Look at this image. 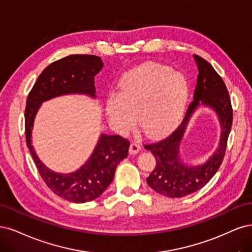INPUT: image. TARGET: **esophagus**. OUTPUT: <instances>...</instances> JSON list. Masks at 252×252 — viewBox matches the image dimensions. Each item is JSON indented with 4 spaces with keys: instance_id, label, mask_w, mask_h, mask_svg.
<instances>
[{
    "instance_id": "1",
    "label": "esophagus",
    "mask_w": 252,
    "mask_h": 252,
    "mask_svg": "<svg viewBox=\"0 0 252 252\" xmlns=\"http://www.w3.org/2000/svg\"><path fill=\"white\" fill-rule=\"evenodd\" d=\"M141 150L140 144L138 142H132L131 145H129V150L128 153L131 154V155H136L137 153H139V151Z\"/></svg>"
}]
</instances>
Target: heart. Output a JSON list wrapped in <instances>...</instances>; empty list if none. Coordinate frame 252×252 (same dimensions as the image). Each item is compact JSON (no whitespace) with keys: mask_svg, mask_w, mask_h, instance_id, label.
<instances>
[{"mask_svg":"<svg viewBox=\"0 0 252 252\" xmlns=\"http://www.w3.org/2000/svg\"><path fill=\"white\" fill-rule=\"evenodd\" d=\"M188 79L165 64L142 63L120 78L118 94L105 101V114L120 134L139 120L142 132L158 139L173 132L181 121L189 101Z\"/></svg>","mask_w":252,"mask_h":252,"instance_id":"1","label":"heart"}]
</instances>
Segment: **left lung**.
Returning <instances> with one entry per match:
<instances>
[{
  "mask_svg": "<svg viewBox=\"0 0 252 252\" xmlns=\"http://www.w3.org/2000/svg\"><path fill=\"white\" fill-rule=\"evenodd\" d=\"M199 74L186 115L176 131L158 143L145 145L156 159V166L147 178L150 188L169 198H181L202 189L218 172L226 151L227 139L232 125V109L228 91L223 79L212 64L198 55H193ZM200 107H207L216 114L221 133L218 148L203 164H185L180 154V145L193 114Z\"/></svg>",
  "mask_w": 252,
  "mask_h": 252,
  "instance_id": "8db88e82",
  "label": "left lung"
}]
</instances>
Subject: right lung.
Here are the masks:
<instances>
[{"label":"right lung","instance_id":"add662e5","mask_svg":"<svg viewBox=\"0 0 252 252\" xmlns=\"http://www.w3.org/2000/svg\"><path fill=\"white\" fill-rule=\"evenodd\" d=\"M103 67L95 55H69L49 64L30 91L25 110L27 147L43 180L59 197L74 203L98 198L111 184L119 162L127 157L129 142L118 135L100 134L85 163L72 173H58L45 165L32 145V128L42 103L63 95L96 98L94 76Z\"/></svg>","mask_w":252,"mask_h":252}]
</instances>
